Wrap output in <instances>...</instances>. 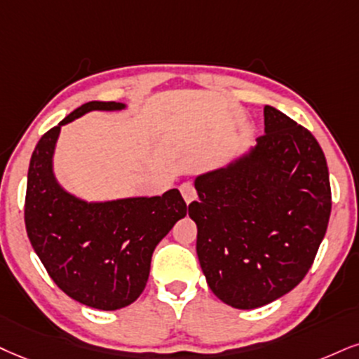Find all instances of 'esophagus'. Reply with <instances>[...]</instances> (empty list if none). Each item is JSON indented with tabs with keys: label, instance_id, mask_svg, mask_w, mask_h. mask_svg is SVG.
Segmentation results:
<instances>
[{
	"label": "esophagus",
	"instance_id": "obj_1",
	"mask_svg": "<svg viewBox=\"0 0 359 359\" xmlns=\"http://www.w3.org/2000/svg\"><path fill=\"white\" fill-rule=\"evenodd\" d=\"M180 191L183 194L184 201L187 203H191L194 198H196V189H194V184L191 181H184V183L180 187Z\"/></svg>",
	"mask_w": 359,
	"mask_h": 359
}]
</instances>
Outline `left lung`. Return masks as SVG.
Masks as SVG:
<instances>
[{
  "label": "left lung",
  "instance_id": "obj_1",
  "mask_svg": "<svg viewBox=\"0 0 359 359\" xmlns=\"http://www.w3.org/2000/svg\"><path fill=\"white\" fill-rule=\"evenodd\" d=\"M264 135L245 156L194 183L196 251L211 291L253 309L299 285L331 215L330 172L306 128L264 106Z\"/></svg>",
  "mask_w": 359,
  "mask_h": 359
}]
</instances>
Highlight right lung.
Wrapping results in <instances>:
<instances>
[{"label":"right lung","instance_id":"obj_1","mask_svg":"<svg viewBox=\"0 0 359 359\" xmlns=\"http://www.w3.org/2000/svg\"><path fill=\"white\" fill-rule=\"evenodd\" d=\"M119 108L114 101H90L44 133L31 156L25 198L26 233L51 280L69 298L104 311L125 308L143 293L154 248L187 215L178 189L88 205L53 178L61 126L93 109Z\"/></svg>","mask_w":359,"mask_h":359}]
</instances>
